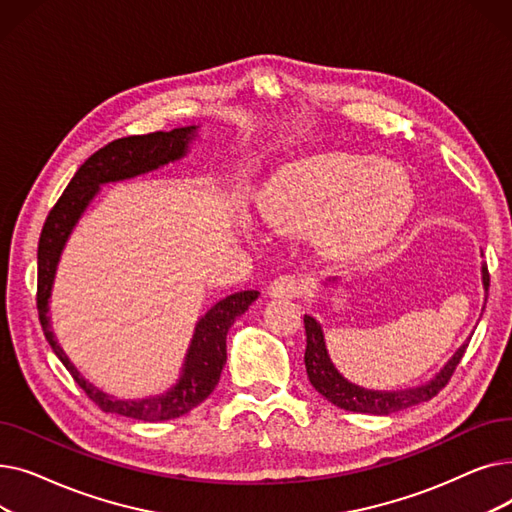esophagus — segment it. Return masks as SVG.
<instances>
[{"label": "esophagus", "mask_w": 512, "mask_h": 512, "mask_svg": "<svg viewBox=\"0 0 512 512\" xmlns=\"http://www.w3.org/2000/svg\"><path fill=\"white\" fill-rule=\"evenodd\" d=\"M305 288V282L297 276H278L267 286V294L274 299H297L305 292Z\"/></svg>", "instance_id": "1"}]
</instances>
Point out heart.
<instances>
[{
	"label": "heart",
	"mask_w": 512,
	"mask_h": 512,
	"mask_svg": "<svg viewBox=\"0 0 512 512\" xmlns=\"http://www.w3.org/2000/svg\"><path fill=\"white\" fill-rule=\"evenodd\" d=\"M411 207L409 176L396 164L342 151L290 161L259 197L267 226L286 236L315 232L317 247L332 259L382 247Z\"/></svg>",
	"instance_id": "b5f03b06"
}]
</instances>
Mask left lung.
I'll list each match as a JSON object with an SVG mask.
<instances>
[{
  "label": "left lung",
  "instance_id": "8db88e82",
  "mask_svg": "<svg viewBox=\"0 0 512 512\" xmlns=\"http://www.w3.org/2000/svg\"><path fill=\"white\" fill-rule=\"evenodd\" d=\"M328 282H336L328 280ZM481 282H483V309H486L488 301V288H490V274H488V265H481ZM305 332H307V348H305V367L311 386L328 398L332 405L344 409V411H353V413H369V415H390L402 409H409L415 405H421V402L432 400L450 380V375L454 373L456 365L461 363L469 342H465L459 351H456L446 365L434 375L432 380L407 388V390H367L363 386H357L353 382H348L344 375L334 367L328 348H326V338L324 330H321V324L311 317L305 315Z\"/></svg>",
  "mask_w": 512,
  "mask_h": 512
}]
</instances>
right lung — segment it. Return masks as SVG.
I'll list each match as a JSON object with an SVG mask.
<instances>
[{
    "label": "right lung",
    "mask_w": 512,
    "mask_h": 512,
    "mask_svg": "<svg viewBox=\"0 0 512 512\" xmlns=\"http://www.w3.org/2000/svg\"><path fill=\"white\" fill-rule=\"evenodd\" d=\"M199 126H182L170 132H151L139 137L118 139L93 153L78 168L66 191L49 211L41 230L37 251V309L43 334L53 348V353L70 371L74 382L105 413H116L141 421H168L176 419L197 405L218 386L222 369L226 365V336L236 317L245 313L259 297L257 290L234 292L230 297L215 303L195 326V334L188 344V351L176 384L164 392L145 398H116L91 384L83 373L64 353L49 321V297L53 280H56L58 263L66 242L83 218L93 199L99 195L103 184L122 182L164 168L188 153V145L199 137Z\"/></svg>",
    "instance_id": "1"
}]
</instances>
